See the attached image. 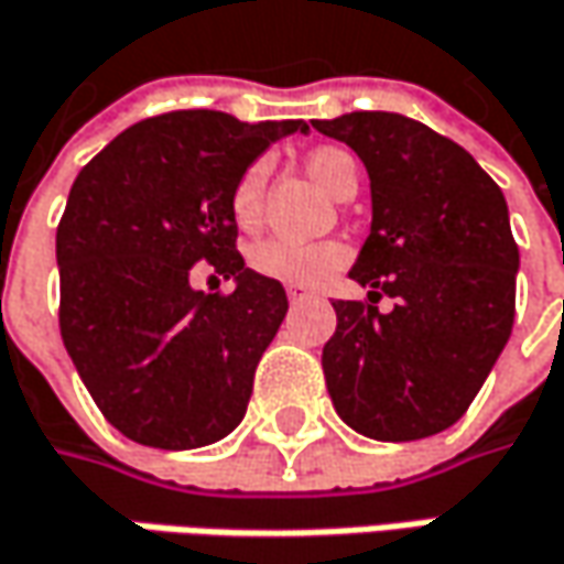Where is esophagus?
Returning a JSON list of instances; mask_svg holds the SVG:
<instances>
[{
	"label": "esophagus",
	"mask_w": 564,
	"mask_h": 564,
	"mask_svg": "<svg viewBox=\"0 0 564 564\" xmlns=\"http://www.w3.org/2000/svg\"><path fill=\"white\" fill-rule=\"evenodd\" d=\"M286 296H290L293 303H300V300H306V296H310V286H300V283H290V286H286Z\"/></svg>",
	"instance_id": "obj_1"
}]
</instances>
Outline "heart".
<instances>
[{"instance_id":"b5f03b06","label":"heart","mask_w":564,"mask_h":564,"mask_svg":"<svg viewBox=\"0 0 564 564\" xmlns=\"http://www.w3.org/2000/svg\"><path fill=\"white\" fill-rule=\"evenodd\" d=\"M306 169L315 182L322 184L328 194L335 197H350L357 191V162L354 155L338 147H318L306 155ZM264 184H268V169L264 162H251L249 169L239 175V182L232 187L229 207L232 219L242 229H254L264 214ZM251 268L271 281L281 283H318L332 278L338 268L348 264V249L341 242L322 239V242H303V239H290V236H271L261 239L249 254Z\"/></svg>"}]
</instances>
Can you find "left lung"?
Masks as SVG:
<instances>
[{
	"instance_id": "obj_1",
	"label": "left lung",
	"mask_w": 564,
	"mask_h": 564,
	"mask_svg": "<svg viewBox=\"0 0 564 564\" xmlns=\"http://www.w3.org/2000/svg\"><path fill=\"white\" fill-rule=\"evenodd\" d=\"M370 175L373 223L350 278L370 303H332L322 348L335 412L373 441H421L473 405L511 338L520 251L501 187L453 140L412 117L354 111L313 120ZM400 300L392 314L372 303Z\"/></svg>"
}]
</instances>
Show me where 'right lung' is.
Returning a JSON list of instances; mask_svg holds the SVG:
<instances>
[{"label":"right lung","instance_id":"right-lung-1","mask_svg":"<svg viewBox=\"0 0 564 564\" xmlns=\"http://www.w3.org/2000/svg\"><path fill=\"white\" fill-rule=\"evenodd\" d=\"M306 120L242 123L172 111L127 127L73 182L56 229L59 335L85 389L143 447L223 441L249 409L254 367L286 293L236 251L232 187ZM232 276L226 297L189 286L194 263Z\"/></svg>","mask_w":564,"mask_h":564}]
</instances>
